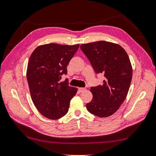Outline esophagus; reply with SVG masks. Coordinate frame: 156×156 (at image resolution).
Returning a JSON list of instances; mask_svg holds the SVG:
<instances>
[{"instance_id":"1","label":"esophagus","mask_w":156,"mask_h":156,"mask_svg":"<svg viewBox=\"0 0 156 156\" xmlns=\"http://www.w3.org/2000/svg\"><path fill=\"white\" fill-rule=\"evenodd\" d=\"M86 90V88H78V91L80 92H83Z\"/></svg>"}]
</instances>
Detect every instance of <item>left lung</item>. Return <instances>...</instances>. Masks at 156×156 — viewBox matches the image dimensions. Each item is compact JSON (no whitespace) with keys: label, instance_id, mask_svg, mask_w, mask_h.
<instances>
[{"label":"left lung","instance_id":"8db88e82","mask_svg":"<svg viewBox=\"0 0 156 156\" xmlns=\"http://www.w3.org/2000/svg\"><path fill=\"white\" fill-rule=\"evenodd\" d=\"M80 49L95 72L105 78L102 84L90 88L93 97L87 104V110L99 117H109L127 97L133 75L130 59L121 45L108 41L82 44Z\"/></svg>","mask_w":156,"mask_h":156}]
</instances>
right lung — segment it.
I'll return each mask as SVG.
<instances>
[{"mask_svg":"<svg viewBox=\"0 0 156 156\" xmlns=\"http://www.w3.org/2000/svg\"><path fill=\"white\" fill-rule=\"evenodd\" d=\"M74 45L49 44L39 45L29 59L27 79L31 97L40 113L49 119H58L68 111L69 102L78 89L59 82L67 74V66L77 51Z\"/></svg>","mask_w":156,"mask_h":156,"instance_id":"add662e5","label":"right lung"}]
</instances>
